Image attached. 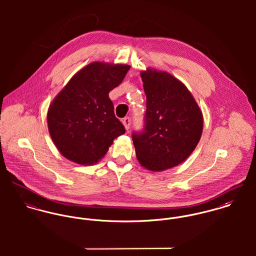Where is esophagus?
<instances>
[{"label": "esophagus", "mask_w": 256, "mask_h": 256, "mask_svg": "<svg viewBox=\"0 0 256 256\" xmlns=\"http://www.w3.org/2000/svg\"><path fill=\"white\" fill-rule=\"evenodd\" d=\"M122 123H123V125H124L125 129H126V130H128V129L130 128L131 119H130L129 117H125V118H123V119H122Z\"/></svg>", "instance_id": "34e87169"}]
</instances>
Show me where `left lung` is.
<instances>
[{
  "instance_id": "obj_1",
  "label": "left lung",
  "mask_w": 256,
  "mask_h": 256,
  "mask_svg": "<svg viewBox=\"0 0 256 256\" xmlns=\"http://www.w3.org/2000/svg\"><path fill=\"white\" fill-rule=\"evenodd\" d=\"M146 96L145 127L132 135L137 160L150 172L183 162L198 145L203 114L182 82L164 71L141 72Z\"/></svg>"
}]
</instances>
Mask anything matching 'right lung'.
Masks as SVG:
<instances>
[{
	"instance_id": "right-lung-1",
	"label": "right lung",
	"mask_w": 256,
	"mask_h": 256,
	"mask_svg": "<svg viewBox=\"0 0 256 256\" xmlns=\"http://www.w3.org/2000/svg\"><path fill=\"white\" fill-rule=\"evenodd\" d=\"M129 69L124 64L92 62L74 74L55 96L47 112L48 130L66 158L82 166L96 164L113 140L125 133L108 94Z\"/></svg>"
}]
</instances>
